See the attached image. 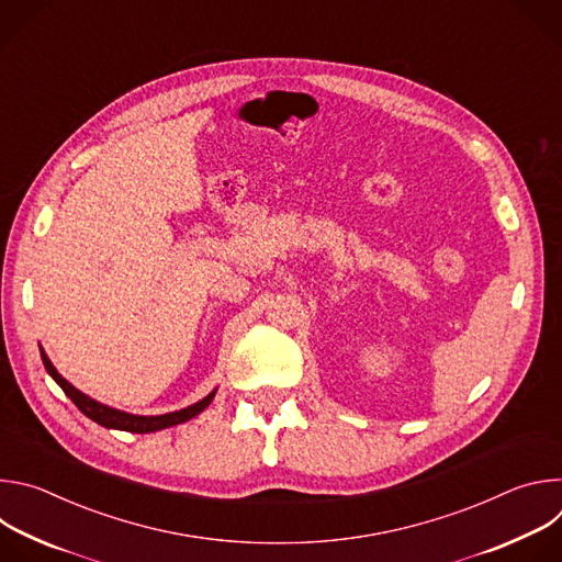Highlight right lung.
<instances>
[{
    "instance_id": "right-lung-1",
    "label": "right lung",
    "mask_w": 562,
    "mask_h": 562,
    "mask_svg": "<svg viewBox=\"0 0 562 562\" xmlns=\"http://www.w3.org/2000/svg\"><path fill=\"white\" fill-rule=\"evenodd\" d=\"M40 353H42V362H44L48 375L72 400V405L79 412H82L87 418H91L93 423H98V425H102L106 429H120V431H131V434H153V431H159V429H169V427L182 425V423L195 418L198 414H202L213 403L215 391H217V389H213L209 395L198 400L195 405H191L187 409H180V412H171V414H162V416H137V414H128V412L102 405V403H98V400H93L91 395L75 389L66 378H61L57 373V369L53 367V362L48 360V356H46V351L42 347H40Z\"/></svg>"
}]
</instances>
